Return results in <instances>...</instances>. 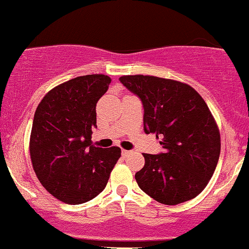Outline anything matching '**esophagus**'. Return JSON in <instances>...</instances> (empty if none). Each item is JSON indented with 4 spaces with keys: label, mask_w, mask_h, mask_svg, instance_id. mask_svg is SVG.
<instances>
[{
    "label": "esophagus",
    "mask_w": 249,
    "mask_h": 249,
    "mask_svg": "<svg viewBox=\"0 0 249 249\" xmlns=\"http://www.w3.org/2000/svg\"><path fill=\"white\" fill-rule=\"evenodd\" d=\"M130 153H131V151H128V150H122V154H123V157H127V156H130Z\"/></svg>",
    "instance_id": "obj_1"
}]
</instances>
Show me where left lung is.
I'll return each mask as SVG.
<instances>
[{
  "label": "left lung",
  "mask_w": 249,
  "mask_h": 249,
  "mask_svg": "<svg viewBox=\"0 0 249 249\" xmlns=\"http://www.w3.org/2000/svg\"><path fill=\"white\" fill-rule=\"evenodd\" d=\"M142 99L145 133L160 139L164 153H142L134 178L147 196L164 205L196 198L212 178L220 156V131L202 97L191 85L154 76H122Z\"/></svg>",
  "instance_id": "obj_1"
}]
</instances>
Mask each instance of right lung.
Here are the masks:
<instances>
[{"label":"right lung","mask_w":249,"mask_h":249,"mask_svg":"<svg viewBox=\"0 0 249 249\" xmlns=\"http://www.w3.org/2000/svg\"><path fill=\"white\" fill-rule=\"evenodd\" d=\"M107 75H87L47 93L34 116L30 158L43 187L69 205L84 204L107 186L121 148L91 144L96 105L107 91Z\"/></svg>","instance_id":"obj_1"}]
</instances>
